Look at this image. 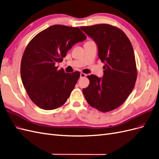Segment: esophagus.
<instances>
[{"mask_svg":"<svg viewBox=\"0 0 159 159\" xmlns=\"http://www.w3.org/2000/svg\"><path fill=\"white\" fill-rule=\"evenodd\" d=\"M85 76H86V74H84V73H81V74H80V78H85Z\"/></svg>","mask_w":159,"mask_h":159,"instance_id":"1","label":"esophagus"}]
</instances>
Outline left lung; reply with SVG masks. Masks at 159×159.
Returning <instances> with one entry per match:
<instances>
[{
	"label": "left lung",
	"instance_id": "left-lung-1",
	"mask_svg": "<svg viewBox=\"0 0 159 159\" xmlns=\"http://www.w3.org/2000/svg\"><path fill=\"white\" fill-rule=\"evenodd\" d=\"M80 29L96 43L98 57L104 63V75H88L83 93L88 104L103 112L121 106L129 96L137 78L135 56L129 39L121 29L108 24Z\"/></svg>",
	"mask_w": 159,
	"mask_h": 159
}]
</instances>
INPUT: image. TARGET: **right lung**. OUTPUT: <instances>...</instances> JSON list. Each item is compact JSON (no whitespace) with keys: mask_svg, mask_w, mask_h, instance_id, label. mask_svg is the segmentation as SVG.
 Returning <instances> with one entry per match:
<instances>
[{"mask_svg":"<svg viewBox=\"0 0 159 159\" xmlns=\"http://www.w3.org/2000/svg\"><path fill=\"white\" fill-rule=\"evenodd\" d=\"M86 37L78 27L55 25L42 31L29 42L21 59L20 76L29 97L39 108H58L70 97L80 78L79 71L58 70L61 62L76 43Z\"/></svg>","mask_w":159,"mask_h":159,"instance_id":"right-lung-1","label":"right lung"}]
</instances>
